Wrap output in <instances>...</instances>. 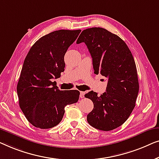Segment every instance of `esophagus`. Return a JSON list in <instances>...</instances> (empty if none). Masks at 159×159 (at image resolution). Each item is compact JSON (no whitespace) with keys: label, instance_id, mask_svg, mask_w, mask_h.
<instances>
[{"label":"esophagus","instance_id":"obj_1","mask_svg":"<svg viewBox=\"0 0 159 159\" xmlns=\"http://www.w3.org/2000/svg\"><path fill=\"white\" fill-rule=\"evenodd\" d=\"M86 92H84V91H80V98H84V95Z\"/></svg>","mask_w":159,"mask_h":159}]
</instances>
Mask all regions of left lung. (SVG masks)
Returning <instances> with one entry per match:
<instances>
[{
	"label": "left lung",
	"mask_w": 159,
	"mask_h": 159,
	"mask_svg": "<svg viewBox=\"0 0 159 159\" xmlns=\"http://www.w3.org/2000/svg\"><path fill=\"white\" fill-rule=\"evenodd\" d=\"M84 42L92 57L95 74L108 79L106 92L89 91L93 103L87 121L96 129L109 131L121 126L135 106L139 91L137 69L128 47L117 35L100 27L86 29L76 43Z\"/></svg>",
	"instance_id": "1"
}]
</instances>
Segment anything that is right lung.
I'll return each instance as SVG.
<instances>
[{
  "label": "right lung",
  "instance_id": "right-lung-1",
  "mask_svg": "<svg viewBox=\"0 0 159 159\" xmlns=\"http://www.w3.org/2000/svg\"><path fill=\"white\" fill-rule=\"evenodd\" d=\"M81 32L57 30L37 40L24 60L17 84L20 108L34 127L49 129L61 121L65 107L76 103L78 90L60 91L52 79L65 70L64 56Z\"/></svg>",
  "mask_w": 159,
  "mask_h": 159
}]
</instances>
